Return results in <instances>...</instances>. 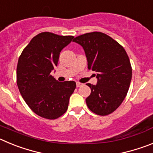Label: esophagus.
<instances>
[{
	"instance_id": "obj_1",
	"label": "esophagus",
	"mask_w": 153,
	"mask_h": 153,
	"mask_svg": "<svg viewBox=\"0 0 153 153\" xmlns=\"http://www.w3.org/2000/svg\"><path fill=\"white\" fill-rule=\"evenodd\" d=\"M81 86H83V83H79V82H76V87H80Z\"/></svg>"
}]
</instances>
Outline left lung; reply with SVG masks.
<instances>
[{
	"mask_svg": "<svg viewBox=\"0 0 153 153\" xmlns=\"http://www.w3.org/2000/svg\"><path fill=\"white\" fill-rule=\"evenodd\" d=\"M83 47L88 69L97 74V83H87L91 93L86 99L93 113L106 116L124 100L132 79V67L125 49L108 35L92 32L74 39Z\"/></svg>",
	"mask_w": 153,
	"mask_h": 153,
	"instance_id": "left-lung-1",
	"label": "left lung"
}]
</instances>
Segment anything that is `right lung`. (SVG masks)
<instances>
[{
  "mask_svg": "<svg viewBox=\"0 0 153 153\" xmlns=\"http://www.w3.org/2000/svg\"><path fill=\"white\" fill-rule=\"evenodd\" d=\"M74 37L43 32L30 40L19 57V91L31 110L43 118L55 120L67 110L76 83L58 82L51 73L57 65L60 51Z\"/></svg>",
  "mask_w": 153,
  "mask_h": 153,
  "instance_id": "add662e5",
  "label": "right lung"
}]
</instances>
